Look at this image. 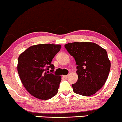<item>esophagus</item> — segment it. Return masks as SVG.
I'll use <instances>...</instances> for the list:
<instances>
[{"label":"esophagus","mask_w":122,"mask_h":122,"mask_svg":"<svg viewBox=\"0 0 122 122\" xmlns=\"http://www.w3.org/2000/svg\"><path fill=\"white\" fill-rule=\"evenodd\" d=\"M63 77L65 78H68L69 76H68V75H65V76H63Z\"/></svg>","instance_id":"1"}]
</instances>
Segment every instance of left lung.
<instances>
[{"label": "left lung", "mask_w": 122, "mask_h": 122, "mask_svg": "<svg viewBox=\"0 0 122 122\" xmlns=\"http://www.w3.org/2000/svg\"><path fill=\"white\" fill-rule=\"evenodd\" d=\"M65 47L77 65L78 80L72 84L73 91L86 97L94 95L105 84L111 69L107 51L94 42H76Z\"/></svg>", "instance_id": "8db88e82"}]
</instances>
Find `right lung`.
<instances>
[{"label":"right lung","mask_w":122,"mask_h":122,"mask_svg":"<svg viewBox=\"0 0 122 122\" xmlns=\"http://www.w3.org/2000/svg\"><path fill=\"white\" fill-rule=\"evenodd\" d=\"M61 45L38 44L27 48L20 55L17 71L25 88L34 97L42 100L52 98L58 92L61 76L54 70L51 61L61 50Z\"/></svg>","instance_id":"add662e5"}]
</instances>
